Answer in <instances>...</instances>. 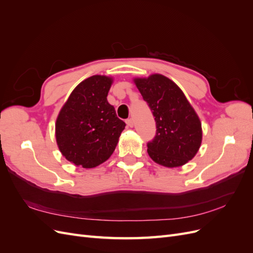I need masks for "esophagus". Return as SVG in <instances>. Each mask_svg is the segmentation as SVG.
Returning <instances> with one entry per match:
<instances>
[{"instance_id":"esophagus-1","label":"esophagus","mask_w":253,"mask_h":253,"mask_svg":"<svg viewBox=\"0 0 253 253\" xmlns=\"http://www.w3.org/2000/svg\"><path fill=\"white\" fill-rule=\"evenodd\" d=\"M126 124L127 125V126H129V127H132V126H134V121H133V119H132V118H129V119H126Z\"/></svg>"}]
</instances>
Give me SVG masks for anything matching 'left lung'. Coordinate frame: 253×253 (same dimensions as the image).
Wrapping results in <instances>:
<instances>
[{"label":"left lung","mask_w":253,"mask_h":253,"mask_svg":"<svg viewBox=\"0 0 253 253\" xmlns=\"http://www.w3.org/2000/svg\"><path fill=\"white\" fill-rule=\"evenodd\" d=\"M156 122V134L147 143L155 163L174 168L187 164L202 143V124L181 89L163 75L134 80Z\"/></svg>","instance_id":"left-lung-1"}]
</instances>
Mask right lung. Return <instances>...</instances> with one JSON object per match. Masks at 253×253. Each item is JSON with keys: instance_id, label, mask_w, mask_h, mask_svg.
<instances>
[{"instance_id": "obj_1", "label": "right lung", "mask_w": 253, "mask_h": 253, "mask_svg": "<svg viewBox=\"0 0 253 253\" xmlns=\"http://www.w3.org/2000/svg\"><path fill=\"white\" fill-rule=\"evenodd\" d=\"M112 79L91 76L73 90L56 122V139L62 155L76 166L95 168L108 160L125 129L108 102Z\"/></svg>"}]
</instances>
